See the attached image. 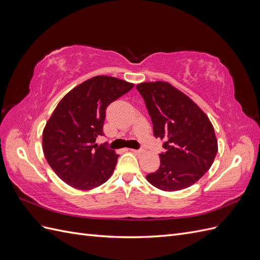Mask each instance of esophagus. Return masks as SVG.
<instances>
[{
    "label": "esophagus",
    "instance_id": "obj_1",
    "mask_svg": "<svg viewBox=\"0 0 260 260\" xmlns=\"http://www.w3.org/2000/svg\"><path fill=\"white\" fill-rule=\"evenodd\" d=\"M129 151L130 152H132V153H135V154H141V153H142V149H129Z\"/></svg>",
    "mask_w": 260,
    "mask_h": 260
}]
</instances>
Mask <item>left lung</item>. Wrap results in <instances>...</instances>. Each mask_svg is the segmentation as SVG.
Wrapping results in <instances>:
<instances>
[{
  "mask_svg": "<svg viewBox=\"0 0 260 260\" xmlns=\"http://www.w3.org/2000/svg\"><path fill=\"white\" fill-rule=\"evenodd\" d=\"M137 89L144 99L156 138L165 140L158 170L149 183L162 191L193 185L215 160L218 141L207 115L183 92L164 81L142 82Z\"/></svg>",
  "mask_w": 260,
  "mask_h": 260,
  "instance_id": "1",
  "label": "left lung"
}]
</instances>
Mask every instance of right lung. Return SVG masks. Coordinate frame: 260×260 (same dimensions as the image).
Returning a JSON list of instances; mask_svg holds the SVG:
<instances>
[{"label":"right lung","mask_w":260,"mask_h":260,"mask_svg":"<svg viewBox=\"0 0 260 260\" xmlns=\"http://www.w3.org/2000/svg\"><path fill=\"white\" fill-rule=\"evenodd\" d=\"M133 85L115 77L95 76L60 100L44 127L42 147L46 161L65 183L86 191L111 178L119 155L94 143L104 136L107 106Z\"/></svg>","instance_id":"1"}]
</instances>
